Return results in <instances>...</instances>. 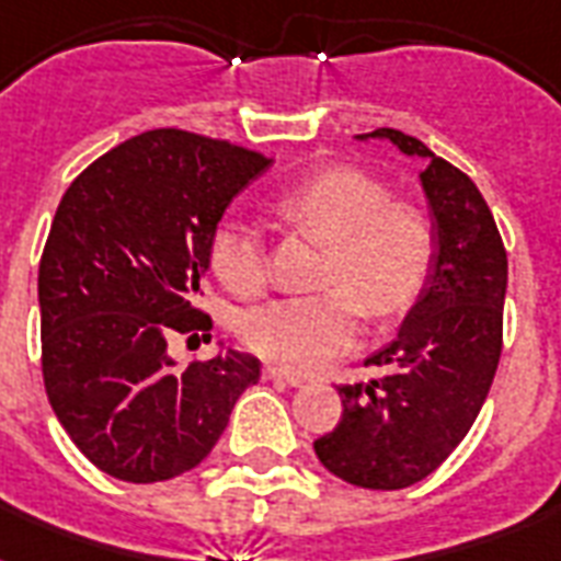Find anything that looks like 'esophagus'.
Returning <instances> with one entry per match:
<instances>
[{
  "mask_svg": "<svg viewBox=\"0 0 561 561\" xmlns=\"http://www.w3.org/2000/svg\"><path fill=\"white\" fill-rule=\"evenodd\" d=\"M264 378H271V381H279V383H288V387H299V383H302V378H299L297 373H288V369L273 367V364H267V367H264Z\"/></svg>",
  "mask_w": 561,
  "mask_h": 561,
  "instance_id": "1",
  "label": "esophagus"
}]
</instances>
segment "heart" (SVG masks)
<instances>
[{
  "label": "heart",
  "instance_id": "1",
  "mask_svg": "<svg viewBox=\"0 0 561 561\" xmlns=\"http://www.w3.org/2000/svg\"><path fill=\"white\" fill-rule=\"evenodd\" d=\"M276 211L329 244L317 297H285L247 311L238 337L255 355L290 369H317L358 337V308L390 317L413 302L434 262V227L413 203L390 201L381 180L355 169H329L285 188ZM211 271L241 299L267 285L262 232L227 220L209 247Z\"/></svg>",
  "mask_w": 561,
  "mask_h": 561
}]
</instances>
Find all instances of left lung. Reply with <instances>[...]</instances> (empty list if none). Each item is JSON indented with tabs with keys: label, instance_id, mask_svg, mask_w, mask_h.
I'll return each instance as SVG.
<instances>
[{
	"label": "left lung",
	"instance_id": "left-lung-1",
	"mask_svg": "<svg viewBox=\"0 0 561 561\" xmlns=\"http://www.w3.org/2000/svg\"><path fill=\"white\" fill-rule=\"evenodd\" d=\"M358 139L427 160L419 180L436 253L396 341L367 360L383 375L337 387L341 422L314 451L352 486L390 492L439 469L486 401L504 346L506 250L478 186L416 136L378 127Z\"/></svg>",
	"mask_w": 561,
	"mask_h": 561
}]
</instances>
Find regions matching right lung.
Returning <instances> with one entry per match:
<instances>
[{
	"mask_svg": "<svg viewBox=\"0 0 561 561\" xmlns=\"http://www.w3.org/2000/svg\"><path fill=\"white\" fill-rule=\"evenodd\" d=\"M267 165L241 145L160 127L66 188L37 276L43 381L69 439L110 478L194 469L259 381V358L236 350L178 369L169 337L211 329L197 311L211 236Z\"/></svg>",
	"mask_w": 561,
	"mask_h": 561,
	"instance_id": "obj_1",
	"label": "right lung"
}]
</instances>
